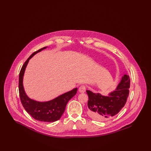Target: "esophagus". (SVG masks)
Segmentation results:
<instances>
[{
    "mask_svg": "<svg viewBox=\"0 0 151 151\" xmlns=\"http://www.w3.org/2000/svg\"><path fill=\"white\" fill-rule=\"evenodd\" d=\"M86 88L84 86H81L79 88V92L80 93H84L86 92Z\"/></svg>",
    "mask_w": 151,
    "mask_h": 151,
    "instance_id": "obj_1",
    "label": "esophagus"
}]
</instances>
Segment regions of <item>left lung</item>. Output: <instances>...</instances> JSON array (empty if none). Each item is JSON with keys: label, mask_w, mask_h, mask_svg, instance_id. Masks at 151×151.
I'll list each match as a JSON object with an SVG mask.
<instances>
[{"label": "left lung", "mask_w": 151, "mask_h": 151, "mask_svg": "<svg viewBox=\"0 0 151 151\" xmlns=\"http://www.w3.org/2000/svg\"><path fill=\"white\" fill-rule=\"evenodd\" d=\"M129 76L124 75L115 91L107 96L86 90L89 97L88 115L94 120L104 121L117 114L126 104L129 94Z\"/></svg>", "instance_id": "left-lung-1"}]
</instances>
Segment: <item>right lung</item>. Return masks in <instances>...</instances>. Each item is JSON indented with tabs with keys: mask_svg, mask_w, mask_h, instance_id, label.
<instances>
[{
	"mask_svg": "<svg viewBox=\"0 0 151 151\" xmlns=\"http://www.w3.org/2000/svg\"><path fill=\"white\" fill-rule=\"evenodd\" d=\"M46 47H44L34 52L22 66L19 74V90L22 105L28 114L37 121L53 122L59 120L63 115L67 102L76 94L78 88H76L52 100L46 102L37 101L30 99L28 97L23 86V77L25 68L30 59L36 54L45 49Z\"/></svg>",
	"mask_w": 151,
	"mask_h": 151,
	"instance_id": "obj_1",
	"label": "right lung"
}]
</instances>
